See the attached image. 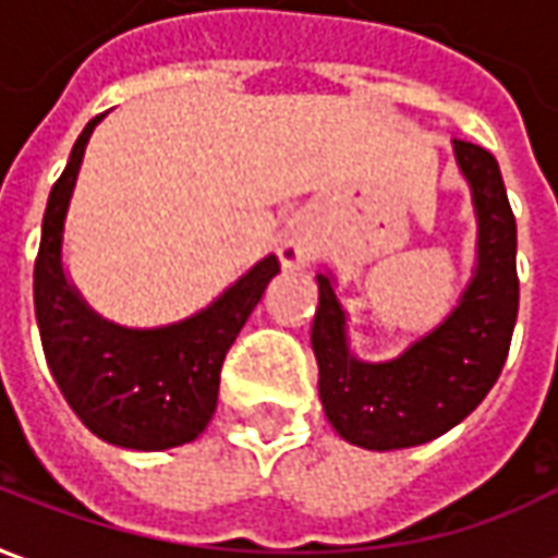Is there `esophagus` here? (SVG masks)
<instances>
[{"label": "esophagus", "instance_id": "esophagus-1", "mask_svg": "<svg viewBox=\"0 0 558 558\" xmlns=\"http://www.w3.org/2000/svg\"><path fill=\"white\" fill-rule=\"evenodd\" d=\"M280 259H283V266H302L304 254L299 247H283V251H280Z\"/></svg>", "mask_w": 558, "mask_h": 558}]
</instances>
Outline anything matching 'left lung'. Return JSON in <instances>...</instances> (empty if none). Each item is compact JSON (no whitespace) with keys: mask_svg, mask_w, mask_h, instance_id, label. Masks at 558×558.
<instances>
[{"mask_svg":"<svg viewBox=\"0 0 558 558\" xmlns=\"http://www.w3.org/2000/svg\"><path fill=\"white\" fill-rule=\"evenodd\" d=\"M454 155L478 208V271L442 326L395 362L364 364L347 350L331 280L316 278L319 398L331 427L362 448H412L448 433L487 398L508 359L520 304L514 211L487 148L454 140Z\"/></svg>","mask_w":558,"mask_h":558,"instance_id":"left-lung-1","label":"left lung"}]
</instances>
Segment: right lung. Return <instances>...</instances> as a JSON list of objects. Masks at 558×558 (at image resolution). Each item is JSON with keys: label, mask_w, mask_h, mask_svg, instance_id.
<instances>
[{"label": "right lung", "mask_w": 558, "mask_h": 558, "mask_svg": "<svg viewBox=\"0 0 558 558\" xmlns=\"http://www.w3.org/2000/svg\"><path fill=\"white\" fill-rule=\"evenodd\" d=\"M98 122L101 116L83 128L47 199L35 259V319L56 386L77 418L107 442L160 451L206 430L218 407L223 359L280 263L266 256L211 307L179 326L137 331L92 314L62 271V227Z\"/></svg>", "instance_id": "obj_1"}]
</instances>
